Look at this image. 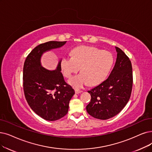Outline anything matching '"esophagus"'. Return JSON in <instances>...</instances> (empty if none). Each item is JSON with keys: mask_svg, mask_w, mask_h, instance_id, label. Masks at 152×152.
Listing matches in <instances>:
<instances>
[{"mask_svg": "<svg viewBox=\"0 0 152 152\" xmlns=\"http://www.w3.org/2000/svg\"><path fill=\"white\" fill-rule=\"evenodd\" d=\"M82 92V91L80 90H78V89H77V88H75V94H80V93H81Z\"/></svg>", "mask_w": 152, "mask_h": 152, "instance_id": "34e87169", "label": "esophagus"}]
</instances>
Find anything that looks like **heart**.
I'll return each mask as SVG.
<instances>
[{"label":"heart","instance_id":"obj_1","mask_svg":"<svg viewBox=\"0 0 152 152\" xmlns=\"http://www.w3.org/2000/svg\"><path fill=\"white\" fill-rule=\"evenodd\" d=\"M72 57L64 56L60 60V66L64 75L70 78L80 68L79 75L69 81L71 86L81 88L88 83L96 86L104 81L110 72L114 62L112 53L108 51L90 46H81L74 48Z\"/></svg>","mask_w":152,"mask_h":152}]
</instances>
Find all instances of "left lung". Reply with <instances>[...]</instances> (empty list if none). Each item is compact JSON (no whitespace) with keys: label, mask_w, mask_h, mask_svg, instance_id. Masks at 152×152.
<instances>
[{"label":"left lung","mask_w":152,"mask_h":152,"mask_svg":"<svg viewBox=\"0 0 152 152\" xmlns=\"http://www.w3.org/2000/svg\"><path fill=\"white\" fill-rule=\"evenodd\" d=\"M117 55L110 75L88 92L91 100L87 112L91 116L100 120L110 118L122 111L128 103L133 85L132 63L120 48L115 47Z\"/></svg>","instance_id":"8db88e82"}]
</instances>
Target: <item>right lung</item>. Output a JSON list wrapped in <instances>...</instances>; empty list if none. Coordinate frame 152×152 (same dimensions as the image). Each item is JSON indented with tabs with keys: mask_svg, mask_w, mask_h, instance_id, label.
Masks as SVG:
<instances>
[{
	"mask_svg": "<svg viewBox=\"0 0 152 152\" xmlns=\"http://www.w3.org/2000/svg\"><path fill=\"white\" fill-rule=\"evenodd\" d=\"M66 41H49L35 47L27 57L23 69V87L32 110L46 120L55 121L67 113L74 90L61 73L60 60L57 69L49 70L41 65L43 53L62 47Z\"/></svg>",
	"mask_w": 152,
	"mask_h": 152,
	"instance_id": "obj_1",
	"label": "right lung"
}]
</instances>
